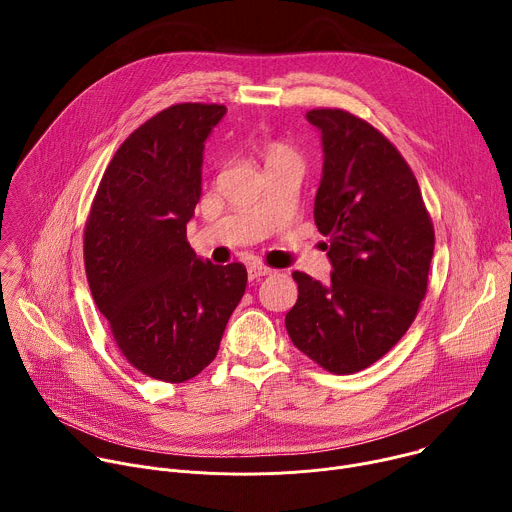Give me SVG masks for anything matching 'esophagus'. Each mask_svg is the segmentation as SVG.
I'll return each instance as SVG.
<instances>
[{
	"label": "esophagus",
	"instance_id": "34e87169",
	"mask_svg": "<svg viewBox=\"0 0 512 512\" xmlns=\"http://www.w3.org/2000/svg\"><path fill=\"white\" fill-rule=\"evenodd\" d=\"M271 273V269L269 267H263V265H251L249 269H247V275H249V279L253 281V279H259V277H265V275H269Z\"/></svg>",
	"mask_w": 512,
	"mask_h": 512
}]
</instances>
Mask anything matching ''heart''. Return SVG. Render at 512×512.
I'll list each match as a JSON object with an SVG mask.
<instances>
[{
    "label": "heart",
    "instance_id": "1",
    "mask_svg": "<svg viewBox=\"0 0 512 512\" xmlns=\"http://www.w3.org/2000/svg\"><path fill=\"white\" fill-rule=\"evenodd\" d=\"M285 158H296V154L291 152L287 145H283V143H271V145H267V150H265V160H267V164L269 162H275V160H285Z\"/></svg>",
    "mask_w": 512,
    "mask_h": 512
}]
</instances>
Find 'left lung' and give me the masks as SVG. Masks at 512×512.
Returning a JSON list of instances; mask_svg holds the SVG:
<instances>
[{
  "instance_id": "left-lung-1",
  "label": "left lung",
  "mask_w": 512,
  "mask_h": 512,
  "mask_svg": "<svg viewBox=\"0 0 512 512\" xmlns=\"http://www.w3.org/2000/svg\"><path fill=\"white\" fill-rule=\"evenodd\" d=\"M306 119L322 137L314 221L328 237L326 283L294 271L298 302L285 328L334 375L371 367L409 330L427 291L433 225L419 184L395 145L342 109Z\"/></svg>"
}]
</instances>
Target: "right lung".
<instances>
[{
    "mask_svg": "<svg viewBox=\"0 0 512 512\" xmlns=\"http://www.w3.org/2000/svg\"><path fill=\"white\" fill-rule=\"evenodd\" d=\"M225 105L180 103L139 125L107 166L85 227L93 300L131 367L184 383L214 360L247 287L241 263L196 257L186 225L204 141Z\"/></svg>",
    "mask_w": 512,
    "mask_h": 512,
    "instance_id": "right-lung-1",
    "label": "right lung"
}]
</instances>
